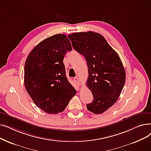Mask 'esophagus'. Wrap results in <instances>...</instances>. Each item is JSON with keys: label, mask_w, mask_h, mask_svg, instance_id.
Instances as JSON below:
<instances>
[{"label": "esophagus", "mask_w": 151, "mask_h": 151, "mask_svg": "<svg viewBox=\"0 0 151 151\" xmlns=\"http://www.w3.org/2000/svg\"><path fill=\"white\" fill-rule=\"evenodd\" d=\"M74 81L75 82V83L78 85V86H80V85H81L80 80V79L78 77L74 78Z\"/></svg>", "instance_id": "obj_1"}]
</instances>
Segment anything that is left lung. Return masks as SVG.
Returning a JSON list of instances; mask_svg holds the SVG:
<instances>
[{"label": "left lung", "mask_w": 151, "mask_h": 151, "mask_svg": "<svg viewBox=\"0 0 151 151\" xmlns=\"http://www.w3.org/2000/svg\"><path fill=\"white\" fill-rule=\"evenodd\" d=\"M75 50L87 62V86L93 96L88 110L96 114L106 112L116 102L126 80L119 55L103 36L93 31L75 32L68 36Z\"/></svg>", "instance_id": "obj_1"}]
</instances>
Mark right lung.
Returning a JSON list of instances; mask_svg holds the SVG:
<instances>
[{
    "label": "right lung",
    "instance_id": "1",
    "mask_svg": "<svg viewBox=\"0 0 151 151\" xmlns=\"http://www.w3.org/2000/svg\"><path fill=\"white\" fill-rule=\"evenodd\" d=\"M72 50L66 35L45 39L29 54L24 65V86L36 106L45 112H62L76 93L65 75L63 62Z\"/></svg>",
    "mask_w": 151,
    "mask_h": 151
}]
</instances>
